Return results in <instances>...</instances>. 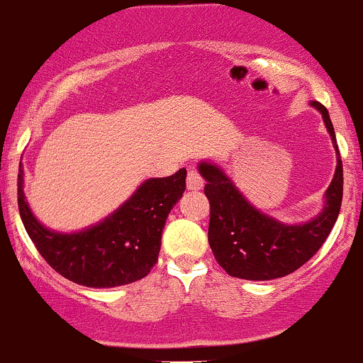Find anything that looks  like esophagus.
Returning <instances> with one entry per match:
<instances>
[{
  "instance_id": "34e87169",
  "label": "esophagus",
  "mask_w": 363,
  "mask_h": 363,
  "mask_svg": "<svg viewBox=\"0 0 363 363\" xmlns=\"http://www.w3.org/2000/svg\"><path fill=\"white\" fill-rule=\"evenodd\" d=\"M204 186V180L201 178V174L196 169H190L186 173V189L189 190H201Z\"/></svg>"
}]
</instances>
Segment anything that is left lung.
<instances>
[{"instance_id": "8db88e82", "label": "left lung", "mask_w": 363, "mask_h": 363, "mask_svg": "<svg viewBox=\"0 0 363 363\" xmlns=\"http://www.w3.org/2000/svg\"><path fill=\"white\" fill-rule=\"evenodd\" d=\"M310 105L322 114L337 162L333 182L323 196L322 211L311 220L284 223L259 211L216 162H199V173L206 180V197L211 204L209 245L228 275L244 280H274L289 275L322 247L336 223L342 201L341 155L327 108L318 102Z\"/></svg>"}]
</instances>
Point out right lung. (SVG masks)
I'll use <instances>...</instances> for the list:
<instances>
[{
	"label": "right lung",
	"instance_id": "right-lung-1",
	"mask_svg": "<svg viewBox=\"0 0 363 363\" xmlns=\"http://www.w3.org/2000/svg\"><path fill=\"white\" fill-rule=\"evenodd\" d=\"M185 167L171 177L149 178L104 220L77 232H57L29 208L21 162L18 211L40 255L62 277L96 289L126 286L149 275L157 263L162 230L185 192Z\"/></svg>",
	"mask_w": 363,
	"mask_h": 363
}]
</instances>
